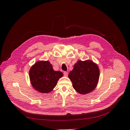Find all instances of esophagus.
I'll return each mask as SVG.
<instances>
[{
    "label": "esophagus",
    "mask_w": 130,
    "mask_h": 130,
    "mask_svg": "<svg viewBox=\"0 0 130 130\" xmlns=\"http://www.w3.org/2000/svg\"><path fill=\"white\" fill-rule=\"evenodd\" d=\"M63 74H64V76H68V72H64Z\"/></svg>",
    "instance_id": "34e87169"
}]
</instances>
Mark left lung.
<instances>
[{"label":"left lung","instance_id":"8db88e82","mask_svg":"<svg viewBox=\"0 0 130 130\" xmlns=\"http://www.w3.org/2000/svg\"><path fill=\"white\" fill-rule=\"evenodd\" d=\"M98 66L92 61H78L68 75L76 91L81 94L92 92L96 87L99 78Z\"/></svg>","mask_w":130,"mask_h":130}]
</instances>
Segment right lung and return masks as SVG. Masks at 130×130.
I'll return each instance as SVG.
<instances>
[{"label":"right lung","mask_w":130,"mask_h":130,"mask_svg":"<svg viewBox=\"0 0 130 130\" xmlns=\"http://www.w3.org/2000/svg\"><path fill=\"white\" fill-rule=\"evenodd\" d=\"M60 71H55L49 61H41L35 63L29 71L32 87L39 92L48 93L55 87L59 78L63 76Z\"/></svg>","instance_id":"add662e5"}]
</instances>
